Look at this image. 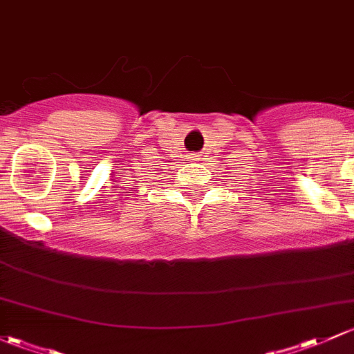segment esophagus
I'll return each mask as SVG.
<instances>
[{
    "label": "esophagus",
    "instance_id": "34e87169",
    "mask_svg": "<svg viewBox=\"0 0 354 354\" xmlns=\"http://www.w3.org/2000/svg\"><path fill=\"white\" fill-rule=\"evenodd\" d=\"M201 153H189L187 155V158L189 160H192V162H199V160H201Z\"/></svg>",
    "mask_w": 354,
    "mask_h": 354
}]
</instances>
